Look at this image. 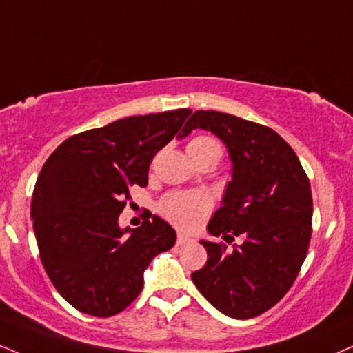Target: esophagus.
I'll return each instance as SVG.
<instances>
[{
  "mask_svg": "<svg viewBox=\"0 0 353 353\" xmlns=\"http://www.w3.org/2000/svg\"><path fill=\"white\" fill-rule=\"evenodd\" d=\"M190 238L185 234H177V246H185V244L190 243Z\"/></svg>",
  "mask_w": 353,
  "mask_h": 353,
  "instance_id": "esophagus-1",
  "label": "esophagus"
}]
</instances>
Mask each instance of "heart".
I'll return each instance as SVG.
<instances>
[{"instance_id": "heart-1", "label": "heart", "mask_w": 353, "mask_h": 353, "mask_svg": "<svg viewBox=\"0 0 353 353\" xmlns=\"http://www.w3.org/2000/svg\"><path fill=\"white\" fill-rule=\"evenodd\" d=\"M218 148L208 137H195L187 150ZM210 210V200L203 194H171L159 202V213L181 230L194 228Z\"/></svg>"}]
</instances>
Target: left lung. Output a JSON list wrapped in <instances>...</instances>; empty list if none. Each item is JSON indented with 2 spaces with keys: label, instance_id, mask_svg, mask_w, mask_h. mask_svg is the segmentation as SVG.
<instances>
[{
  "label": "left lung",
  "instance_id": "8db88e82",
  "mask_svg": "<svg viewBox=\"0 0 353 353\" xmlns=\"http://www.w3.org/2000/svg\"><path fill=\"white\" fill-rule=\"evenodd\" d=\"M203 128L230 151L233 179L208 233L241 236L243 244L200 241L208 259L192 274L199 292L223 314L249 319L276 305L305 262L313 228V197L295 151L265 125L216 110H197L179 138Z\"/></svg>",
  "mask_w": 353,
  "mask_h": 353
}]
</instances>
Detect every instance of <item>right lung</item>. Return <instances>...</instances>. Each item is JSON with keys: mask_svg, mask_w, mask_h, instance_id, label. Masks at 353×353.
<instances>
[{"mask_svg": "<svg viewBox=\"0 0 353 353\" xmlns=\"http://www.w3.org/2000/svg\"><path fill=\"white\" fill-rule=\"evenodd\" d=\"M190 114L120 119L66 138L43 164L30 203L40 261L57 292L81 313L123 311L140 295L150 262L176 243L163 218L120 230L119 215L130 187L148 184L154 154Z\"/></svg>", "mask_w": 353, "mask_h": 353, "instance_id": "1", "label": "right lung"}]
</instances>
